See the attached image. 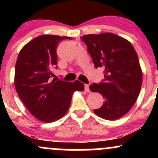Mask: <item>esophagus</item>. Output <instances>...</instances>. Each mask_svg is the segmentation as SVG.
<instances>
[{"mask_svg": "<svg viewBox=\"0 0 158 158\" xmlns=\"http://www.w3.org/2000/svg\"><path fill=\"white\" fill-rule=\"evenodd\" d=\"M85 90L86 92H90L89 85H85Z\"/></svg>", "mask_w": 158, "mask_h": 158, "instance_id": "obj_1", "label": "esophagus"}]
</instances>
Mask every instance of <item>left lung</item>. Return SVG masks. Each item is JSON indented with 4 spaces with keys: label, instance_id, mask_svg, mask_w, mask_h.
Instances as JSON below:
<instances>
[{
    "label": "left lung",
    "instance_id": "1",
    "mask_svg": "<svg viewBox=\"0 0 158 158\" xmlns=\"http://www.w3.org/2000/svg\"><path fill=\"white\" fill-rule=\"evenodd\" d=\"M81 39L95 68L105 70L104 82L90 86V91L98 92L105 99L102 106L94 112L107 120L120 118L135 105L142 86L137 52L130 41L111 32L85 35Z\"/></svg>",
    "mask_w": 158,
    "mask_h": 158
}]
</instances>
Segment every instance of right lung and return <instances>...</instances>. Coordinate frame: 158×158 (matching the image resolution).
<instances>
[{
  "mask_svg": "<svg viewBox=\"0 0 158 158\" xmlns=\"http://www.w3.org/2000/svg\"><path fill=\"white\" fill-rule=\"evenodd\" d=\"M70 37L39 35L23 47L15 64V87L18 95L32 116L44 123L55 122L70 108L73 94L84 90V84L61 80L50 81L57 64L56 48Z\"/></svg>",
  "mask_w": 158,
  "mask_h": 158,
  "instance_id": "1",
  "label": "right lung"
}]
</instances>
